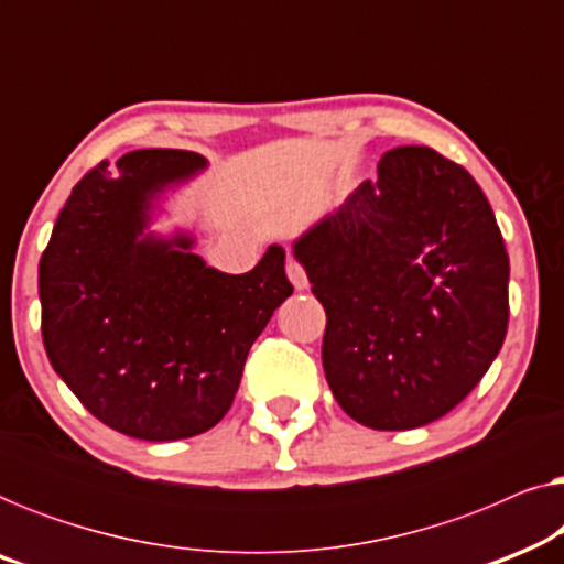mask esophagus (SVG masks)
<instances>
[{
    "label": "esophagus",
    "instance_id": "1",
    "mask_svg": "<svg viewBox=\"0 0 564 564\" xmlns=\"http://www.w3.org/2000/svg\"><path fill=\"white\" fill-rule=\"evenodd\" d=\"M288 276H290V282L295 284V290H307V274H305V269L300 267V261L288 259Z\"/></svg>",
    "mask_w": 564,
    "mask_h": 564
}]
</instances>
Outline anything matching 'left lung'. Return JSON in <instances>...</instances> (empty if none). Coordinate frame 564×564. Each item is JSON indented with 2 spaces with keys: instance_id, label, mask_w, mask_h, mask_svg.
Listing matches in <instances>:
<instances>
[{
  "instance_id": "1",
  "label": "left lung",
  "mask_w": 564,
  "mask_h": 564,
  "mask_svg": "<svg viewBox=\"0 0 564 564\" xmlns=\"http://www.w3.org/2000/svg\"><path fill=\"white\" fill-rule=\"evenodd\" d=\"M326 307L323 372L361 426L419 429L465 400L503 346L508 253L480 184L426 145L295 238Z\"/></svg>"
}]
</instances>
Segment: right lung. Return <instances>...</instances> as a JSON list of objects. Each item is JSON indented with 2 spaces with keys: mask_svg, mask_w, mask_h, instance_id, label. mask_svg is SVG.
<instances>
[{
  "mask_svg": "<svg viewBox=\"0 0 564 564\" xmlns=\"http://www.w3.org/2000/svg\"><path fill=\"white\" fill-rule=\"evenodd\" d=\"M205 166L174 149L102 161L72 189L37 267L56 375L95 419L143 442L213 429L251 344L292 295L282 246L251 272L226 274L192 251L187 230L153 234L161 195Z\"/></svg>",
  "mask_w": 564,
  "mask_h": 564,
  "instance_id": "add662e5",
  "label": "right lung"
}]
</instances>
